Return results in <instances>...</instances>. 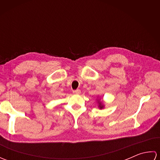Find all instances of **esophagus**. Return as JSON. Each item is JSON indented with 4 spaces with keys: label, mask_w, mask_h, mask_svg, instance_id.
I'll list each match as a JSON object with an SVG mask.
<instances>
[{
    "label": "esophagus",
    "mask_w": 160,
    "mask_h": 160,
    "mask_svg": "<svg viewBox=\"0 0 160 160\" xmlns=\"http://www.w3.org/2000/svg\"><path fill=\"white\" fill-rule=\"evenodd\" d=\"M73 93L74 94H80V89H76V90H74L73 91Z\"/></svg>",
    "instance_id": "obj_1"
}]
</instances>
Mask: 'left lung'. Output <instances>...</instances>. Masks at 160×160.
Returning a JSON list of instances; mask_svg holds the SVG:
<instances>
[{
	"mask_svg": "<svg viewBox=\"0 0 160 160\" xmlns=\"http://www.w3.org/2000/svg\"><path fill=\"white\" fill-rule=\"evenodd\" d=\"M99 107H100V108H102L104 107V106L102 105V102H100V101H99Z\"/></svg>",
	"mask_w": 160,
	"mask_h": 160,
	"instance_id": "obj_1",
	"label": "left lung"
}]
</instances>
